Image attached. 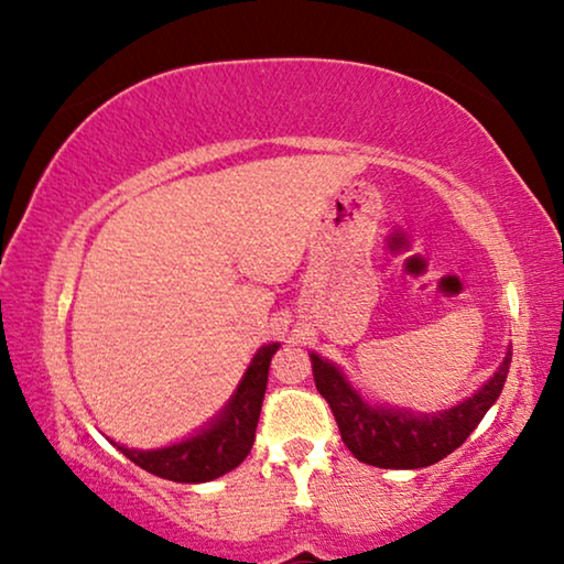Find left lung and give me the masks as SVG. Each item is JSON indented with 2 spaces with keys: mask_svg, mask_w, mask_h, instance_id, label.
Masks as SVG:
<instances>
[{
  "mask_svg": "<svg viewBox=\"0 0 564 564\" xmlns=\"http://www.w3.org/2000/svg\"><path fill=\"white\" fill-rule=\"evenodd\" d=\"M311 361L315 388L330 405L344 444L354 457L372 467L419 469L436 465L467 442L503 392L511 351H506L496 375L473 398L438 413H411L403 408L367 403L336 365L318 354H311Z\"/></svg>",
  "mask_w": 564,
  "mask_h": 564,
  "instance_id": "1",
  "label": "left lung"
}]
</instances>
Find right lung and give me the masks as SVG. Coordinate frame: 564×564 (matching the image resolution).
<instances>
[{"mask_svg": "<svg viewBox=\"0 0 564 564\" xmlns=\"http://www.w3.org/2000/svg\"><path fill=\"white\" fill-rule=\"evenodd\" d=\"M276 349H280V344L261 346L228 405L218 413V419L207 423L195 436L164 446V449L143 452L128 449V446H118V449L145 473L172 482H210L215 477L236 469L249 457L253 438H257L269 365H272Z\"/></svg>", "mask_w": 564, "mask_h": 564, "instance_id": "right-lung-1", "label": "right lung"}]
</instances>
